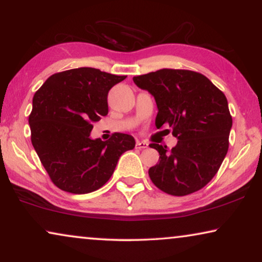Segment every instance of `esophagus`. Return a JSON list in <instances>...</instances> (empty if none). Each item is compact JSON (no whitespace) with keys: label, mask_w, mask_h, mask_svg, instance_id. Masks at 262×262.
Masks as SVG:
<instances>
[{"label":"esophagus","mask_w":262,"mask_h":262,"mask_svg":"<svg viewBox=\"0 0 262 262\" xmlns=\"http://www.w3.org/2000/svg\"><path fill=\"white\" fill-rule=\"evenodd\" d=\"M148 146H149V143H146L144 141H138L136 143V148L137 149H145L148 148Z\"/></svg>","instance_id":"esophagus-1"}]
</instances>
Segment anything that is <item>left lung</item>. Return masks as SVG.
Instances as JSON below:
<instances>
[{
	"label": "left lung",
	"mask_w": 262,
	"mask_h": 262,
	"mask_svg": "<svg viewBox=\"0 0 262 262\" xmlns=\"http://www.w3.org/2000/svg\"><path fill=\"white\" fill-rule=\"evenodd\" d=\"M157 105L156 126L168 124L178 139L171 150L151 144L160 154L149 177L171 195H187L209 184L229 148L232 119L225 95L204 75L162 69L134 77Z\"/></svg>",
	"instance_id": "left-lung-1"
}]
</instances>
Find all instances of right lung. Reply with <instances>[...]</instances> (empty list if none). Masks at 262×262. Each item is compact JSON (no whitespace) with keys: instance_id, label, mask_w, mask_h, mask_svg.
<instances>
[{"instance_id":"add662e5","label":"right lung","mask_w":262,"mask_h":262,"mask_svg":"<svg viewBox=\"0 0 262 262\" xmlns=\"http://www.w3.org/2000/svg\"><path fill=\"white\" fill-rule=\"evenodd\" d=\"M126 76L95 68H77L50 76L33 96L28 118L31 139L42 166L57 187L85 194L102 187L135 138L114 134L93 139L92 123L107 116V95Z\"/></svg>"}]
</instances>
